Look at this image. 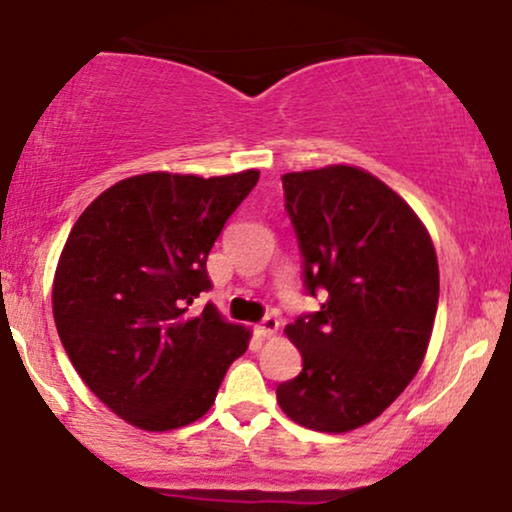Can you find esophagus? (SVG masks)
Masks as SVG:
<instances>
[{"instance_id": "34e87169", "label": "esophagus", "mask_w": 512, "mask_h": 512, "mask_svg": "<svg viewBox=\"0 0 512 512\" xmlns=\"http://www.w3.org/2000/svg\"><path fill=\"white\" fill-rule=\"evenodd\" d=\"M276 330H279V320H276L274 315H267L260 325H257V334H260V337H274Z\"/></svg>"}]
</instances>
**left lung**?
<instances>
[{
	"label": "left lung",
	"instance_id": "8db88e82",
	"mask_svg": "<svg viewBox=\"0 0 512 512\" xmlns=\"http://www.w3.org/2000/svg\"><path fill=\"white\" fill-rule=\"evenodd\" d=\"M281 182L305 291L325 303L286 327L303 370L276 387V402L313 431H354L421 368L438 310L436 250L409 204L366 170L327 166Z\"/></svg>",
	"mask_w": 512,
	"mask_h": 512
}]
</instances>
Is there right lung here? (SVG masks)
Here are the masks:
<instances>
[{
	"instance_id": "right-lung-1",
	"label": "right lung",
	"mask_w": 512,
	"mask_h": 512,
	"mask_svg": "<svg viewBox=\"0 0 512 512\" xmlns=\"http://www.w3.org/2000/svg\"><path fill=\"white\" fill-rule=\"evenodd\" d=\"M257 178L134 175L74 223L52 286L57 334L88 390L132 426L202 419L248 349L250 330L190 305L211 289L209 252Z\"/></svg>"
}]
</instances>
